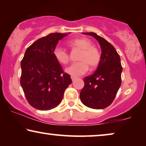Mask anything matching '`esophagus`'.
I'll return each instance as SVG.
<instances>
[{"mask_svg":"<svg viewBox=\"0 0 146 146\" xmlns=\"http://www.w3.org/2000/svg\"><path fill=\"white\" fill-rule=\"evenodd\" d=\"M71 79H72V81H75V80L76 79V77H73V76H71Z\"/></svg>","mask_w":146,"mask_h":146,"instance_id":"1","label":"esophagus"}]
</instances>
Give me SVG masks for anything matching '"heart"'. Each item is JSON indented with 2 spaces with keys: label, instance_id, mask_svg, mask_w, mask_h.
I'll use <instances>...</instances> for the list:
<instances>
[{
  "label": "heart",
  "instance_id": "b5f03b06",
  "mask_svg": "<svg viewBox=\"0 0 146 146\" xmlns=\"http://www.w3.org/2000/svg\"><path fill=\"white\" fill-rule=\"evenodd\" d=\"M69 46L73 49L81 50L78 56L79 62L73 63L66 69V72L73 77H79L87 72L89 67L94 69L98 67L101 59L99 50L92 46V42L85 38H78L69 41ZM55 59L62 64H67L69 61V55L65 50L56 47L53 52Z\"/></svg>",
  "mask_w": 146,
  "mask_h": 146
}]
</instances>
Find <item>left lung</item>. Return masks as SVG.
I'll return each mask as SVG.
<instances>
[{"label": "left lung", "instance_id": "8db88e82", "mask_svg": "<svg viewBox=\"0 0 146 146\" xmlns=\"http://www.w3.org/2000/svg\"><path fill=\"white\" fill-rule=\"evenodd\" d=\"M94 37L101 48V59L96 71L83 79L80 93L81 102L93 109H103L112 104L121 85L122 67L116 49L105 39L93 32L83 33Z\"/></svg>", "mask_w": 146, "mask_h": 146}]
</instances>
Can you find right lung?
I'll return each mask as SVG.
<instances>
[{
	"label": "right lung",
	"instance_id": "1",
	"mask_svg": "<svg viewBox=\"0 0 146 146\" xmlns=\"http://www.w3.org/2000/svg\"><path fill=\"white\" fill-rule=\"evenodd\" d=\"M67 35L52 33L38 39L21 61L20 85L28 103L36 109L49 110L58 106L72 83L53 54L59 40Z\"/></svg>",
	"mask_w": 146,
	"mask_h": 146
}]
</instances>
